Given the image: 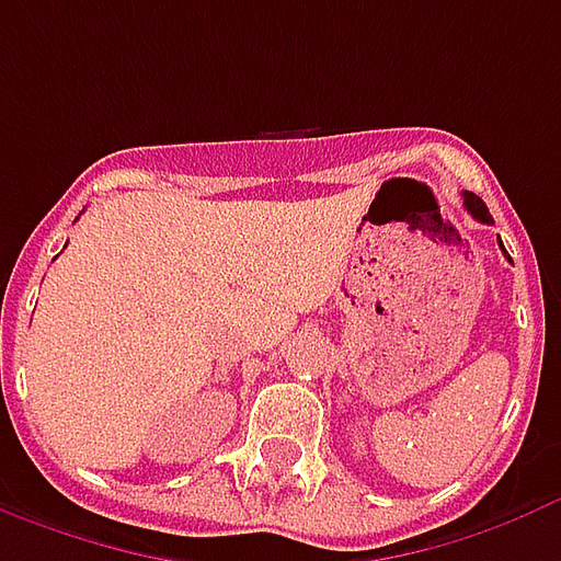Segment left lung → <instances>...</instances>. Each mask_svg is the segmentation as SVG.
<instances>
[{"instance_id":"left-lung-1","label":"left lung","mask_w":561,"mask_h":561,"mask_svg":"<svg viewBox=\"0 0 561 561\" xmlns=\"http://www.w3.org/2000/svg\"><path fill=\"white\" fill-rule=\"evenodd\" d=\"M462 204H466V209H469L474 219L483 221V225H493V216H490V209H486V204H483L481 197L471 195V192H466V195H462ZM499 245H502V240H499ZM502 252H505V245H502ZM505 255H507V252H505Z\"/></svg>"}]
</instances>
